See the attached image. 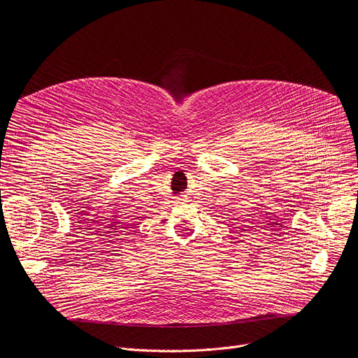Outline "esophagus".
<instances>
[{
	"mask_svg": "<svg viewBox=\"0 0 358 358\" xmlns=\"http://www.w3.org/2000/svg\"><path fill=\"white\" fill-rule=\"evenodd\" d=\"M178 199H180V201H184V199H185V196H184V195H181Z\"/></svg>",
	"mask_w": 358,
	"mask_h": 358,
	"instance_id": "1",
	"label": "esophagus"
}]
</instances>
